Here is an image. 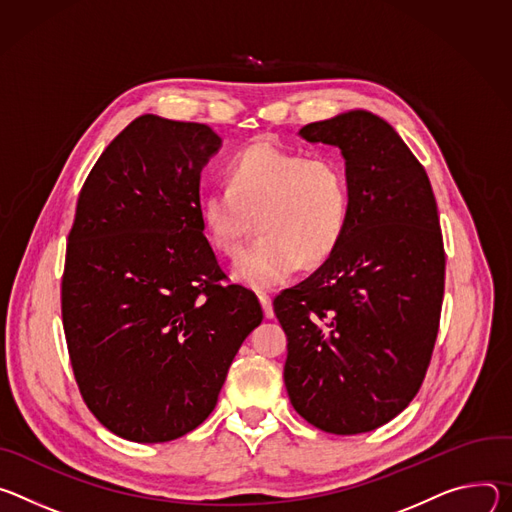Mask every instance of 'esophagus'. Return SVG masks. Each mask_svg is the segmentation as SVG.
I'll return each mask as SVG.
<instances>
[{
    "instance_id": "1",
    "label": "esophagus",
    "mask_w": 512,
    "mask_h": 512,
    "mask_svg": "<svg viewBox=\"0 0 512 512\" xmlns=\"http://www.w3.org/2000/svg\"><path fill=\"white\" fill-rule=\"evenodd\" d=\"M258 301H260V305H262V309H264L266 319H272V317H274V309H272V299H270V295H268V293H258Z\"/></svg>"
}]
</instances>
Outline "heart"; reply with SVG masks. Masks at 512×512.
<instances>
[{"label":"heart","mask_w":512,"mask_h":512,"mask_svg":"<svg viewBox=\"0 0 512 512\" xmlns=\"http://www.w3.org/2000/svg\"><path fill=\"white\" fill-rule=\"evenodd\" d=\"M227 181L203 197L201 217L209 242L225 256L240 254L258 219L264 236L232 268L250 287L268 289L301 262H323L346 232L348 179L331 156L258 140L234 156Z\"/></svg>","instance_id":"obj_1"}]
</instances>
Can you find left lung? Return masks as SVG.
Returning <instances> with one entry per match:
<instances>
[{
    "instance_id": "8db88e82",
    "label": "left lung",
    "mask_w": 512,
    "mask_h": 512,
    "mask_svg": "<svg viewBox=\"0 0 512 512\" xmlns=\"http://www.w3.org/2000/svg\"><path fill=\"white\" fill-rule=\"evenodd\" d=\"M346 158L350 209L329 258L274 299L295 411L325 433L372 431L409 407L437 339L445 252L423 164L364 109L299 130Z\"/></svg>"
}]
</instances>
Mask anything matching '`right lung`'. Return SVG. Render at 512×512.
<instances>
[{"mask_svg":"<svg viewBox=\"0 0 512 512\" xmlns=\"http://www.w3.org/2000/svg\"><path fill=\"white\" fill-rule=\"evenodd\" d=\"M221 138L152 113L103 150L79 193L63 274L75 380L97 421L128 441L164 443L217 405L256 295L219 285L199 181Z\"/></svg>","mask_w":512,"mask_h":512,"instance_id":"right-lung-1","label":"right lung"}]
</instances>
